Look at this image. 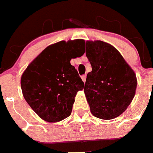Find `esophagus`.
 Returning <instances> with one entry per match:
<instances>
[{
    "instance_id": "1",
    "label": "esophagus",
    "mask_w": 153,
    "mask_h": 153,
    "mask_svg": "<svg viewBox=\"0 0 153 153\" xmlns=\"http://www.w3.org/2000/svg\"><path fill=\"white\" fill-rule=\"evenodd\" d=\"M86 78H87V75H84L81 76V79H82V81H84V83H85V81H86Z\"/></svg>"
}]
</instances>
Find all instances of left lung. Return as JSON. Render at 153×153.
Here are the masks:
<instances>
[{"label":"left lung","instance_id":"left-lung-1","mask_svg":"<svg viewBox=\"0 0 153 153\" xmlns=\"http://www.w3.org/2000/svg\"><path fill=\"white\" fill-rule=\"evenodd\" d=\"M86 56L92 66L84 89L90 111L99 119L117 117L135 95V73L120 53L103 41H87Z\"/></svg>","mask_w":153,"mask_h":153}]
</instances>
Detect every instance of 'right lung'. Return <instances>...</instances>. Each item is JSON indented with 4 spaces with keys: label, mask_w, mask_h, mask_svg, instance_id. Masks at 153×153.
Instances as JSON below:
<instances>
[{
    "label": "right lung",
    "mask_w": 153,
    "mask_h": 153,
    "mask_svg": "<svg viewBox=\"0 0 153 153\" xmlns=\"http://www.w3.org/2000/svg\"><path fill=\"white\" fill-rule=\"evenodd\" d=\"M84 45L83 39L52 44L22 74L21 87L24 97L43 120L56 123L70 116L75 96L84 85L70 60L84 54Z\"/></svg>",
    "instance_id": "obj_1"
}]
</instances>
